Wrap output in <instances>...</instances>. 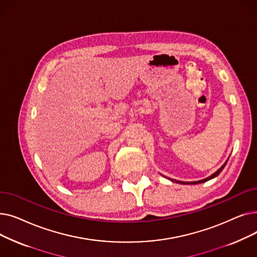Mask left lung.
<instances>
[{
  "instance_id": "obj_1",
  "label": "left lung",
  "mask_w": 257,
  "mask_h": 257,
  "mask_svg": "<svg viewBox=\"0 0 257 257\" xmlns=\"http://www.w3.org/2000/svg\"><path fill=\"white\" fill-rule=\"evenodd\" d=\"M229 159V158H228ZM228 159L226 160V163L217 171V172H214L212 175H210L209 177H207V178H205V179H202V180H199V181H193V182H181V181H177V180H174V179H170V178H168V179H170L171 181H173V182H177V183H183V184H198V183H203V182H206V181H208V180H210V179H212V178H214V177H217L218 175L223 171V169L225 168V166H226V164H227V161H228Z\"/></svg>"
}]
</instances>
